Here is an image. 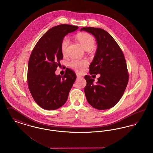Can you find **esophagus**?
<instances>
[{
	"instance_id": "obj_1",
	"label": "esophagus",
	"mask_w": 153,
	"mask_h": 153,
	"mask_svg": "<svg viewBox=\"0 0 153 153\" xmlns=\"http://www.w3.org/2000/svg\"><path fill=\"white\" fill-rule=\"evenodd\" d=\"M76 77H77V78H81V76L79 75V74H76Z\"/></svg>"
}]
</instances>
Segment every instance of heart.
Instances as JSON below:
<instances>
[{"label":"heart","mask_w":153,"mask_h":153,"mask_svg":"<svg viewBox=\"0 0 153 153\" xmlns=\"http://www.w3.org/2000/svg\"><path fill=\"white\" fill-rule=\"evenodd\" d=\"M76 39L79 42L82 46L86 51H90L93 48L95 45V40L94 37L90 34L86 33H82L78 34ZM70 43V40L68 37H65L61 42V51L63 54L66 53L67 47ZM88 62L86 60H72L69 63V66L76 71L80 73L88 66Z\"/></svg>","instance_id":"1"}]
</instances>
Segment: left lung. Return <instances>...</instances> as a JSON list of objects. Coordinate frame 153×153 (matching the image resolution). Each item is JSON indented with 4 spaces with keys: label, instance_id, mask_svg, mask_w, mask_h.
<instances>
[{
    "label": "left lung",
    "instance_id": "8db88e82",
    "mask_svg": "<svg viewBox=\"0 0 153 153\" xmlns=\"http://www.w3.org/2000/svg\"><path fill=\"white\" fill-rule=\"evenodd\" d=\"M93 34L97 43L96 55L89 66L90 74H100L96 84L90 76H85L84 91L88 104L98 110L112 108L123 96L128 82L126 61L120 47L104 29L82 27L80 31Z\"/></svg>",
    "mask_w": 153,
    "mask_h": 153
}]
</instances>
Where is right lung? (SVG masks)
Masks as SVG:
<instances>
[{"mask_svg":"<svg viewBox=\"0 0 153 153\" xmlns=\"http://www.w3.org/2000/svg\"><path fill=\"white\" fill-rule=\"evenodd\" d=\"M78 26L62 24L51 28L37 42L28 63L27 83L33 99L42 108L55 110L65 104L76 78L66 68L63 76L55 71L63 58L61 42L65 36Z\"/></svg>","mask_w":153,"mask_h":153,"instance_id":"add662e5","label":"right lung"}]
</instances>
